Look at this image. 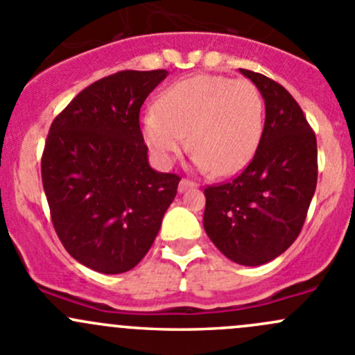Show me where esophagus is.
<instances>
[{"instance_id":"esophagus-1","label":"esophagus","mask_w":355,"mask_h":355,"mask_svg":"<svg viewBox=\"0 0 355 355\" xmlns=\"http://www.w3.org/2000/svg\"><path fill=\"white\" fill-rule=\"evenodd\" d=\"M192 187H196V184L194 182H191V180H187V178H182L180 180V184H178V192H185V191H189V189H192Z\"/></svg>"}]
</instances>
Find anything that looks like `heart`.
<instances>
[{
	"mask_svg": "<svg viewBox=\"0 0 355 355\" xmlns=\"http://www.w3.org/2000/svg\"><path fill=\"white\" fill-rule=\"evenodd\" d=\"M141 123L146 146L161 166L175 163L189 135L196 168L234 175L256 155L264 101L259 89L244 78L194 75L164 89Z\"/></svg>",
	"mask_w": 355,
	"mask_h": 355,
	"instance_id": "b5f03b06",
	"label": "heart"
}]
</instances>
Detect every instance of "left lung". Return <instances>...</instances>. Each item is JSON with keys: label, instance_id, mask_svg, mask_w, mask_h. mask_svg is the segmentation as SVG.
I'll list each match as a JSON object with an SVG mask.
<instances>
[{"label": "left lung", "instance_id": "8db88e82", "mask_svg": "<svg viewBox=\"0 0 355 355\" xmlns=\"http://www.w3.org/2000/svg\"><path fill=\"white\" fill-rule=\"evenodd\" d=\"M264 99L263 135L249 166L232 182L204 189L207 237L234 263L261 266L293 244L318 182L316 135L278 82L239 68Z\"/></svg>", "mask_w": 355, "mask_h": 355}]
</instances>
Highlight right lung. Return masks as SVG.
Instances as JSON below:
<instances>
[{"label": "right lung", "mask_w": 355, "mask_h": 355, "mask_svg": "<svg viewBox=\"0 0 355 355\" xmlns=\"http://www.w3.org/2000/svg\"><path fill=\"white\" fill-rule=\"evenodd\" d=\"M166 70H123L78 92L49 128L41 161L53 227L73 259L105 275L148 254L180 177L149 166L139 113Z\"/></svg>", "instance_id": "1"}]
</instances>
